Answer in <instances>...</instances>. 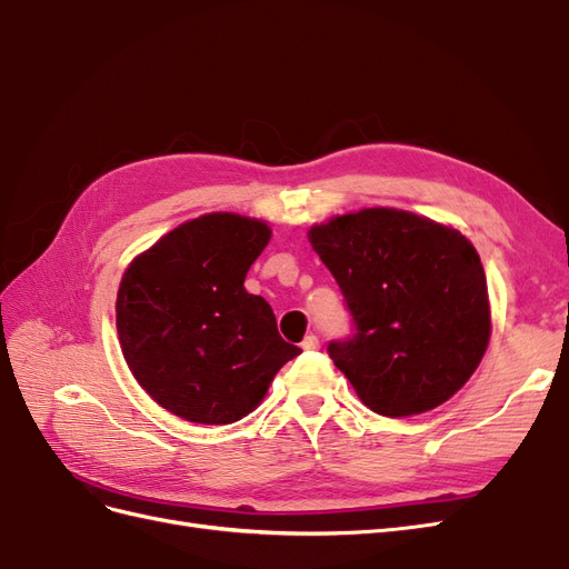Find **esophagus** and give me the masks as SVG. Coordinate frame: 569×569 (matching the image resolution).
<instances>
[{"instance_id": "esophagus-1", "label": "esophagus", "mask_w": 569, "mask_h": 569, "mask_svg": "<svg viewBox=\"0 0 569 569\" xmlns=\"http://www.w3.org/2000/svg\"><path fill=\"white\" fill-rule=\"evenodd\" d=\"M301 349L303 351H318L320 349V339L316 335H308L303 341H301Z\"/></svg>"}]
</instances>
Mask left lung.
I'll return each instance as SVG.
<instances>
[{
    "label": "left lung",
    "mask_w": 569,
    "mask_h": 569,
    "mask_svg": "<svg viewBox=\"0 0 569 569\" xmlns=\"http://www.w3.org/2000/svg\"><path fill=\"white\" fill-rule=\"evenodd\" d=\"M308 239L353 320L327 353L360 401L387 418L449 401L491 335L485 268L468 239L396 209L339 216Z\"/></svg>",
    "instance_id": "1"
}]
</instances>
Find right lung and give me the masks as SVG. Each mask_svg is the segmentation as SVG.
<instances>
[{
	"instance_id": "obj_1",
	"label": "right lung",
	"mask_w": 569,
	"mask_h": 569,
	"mask_svg": "<svg viewBox=\"0 0 569 569\" xmlns=\"http://www.w3.org/2000/svg\"><path fill=\"white\" fill-rule=\"evenodd\" d=\"M270 239L261 220L209 213L137 256L120 280L116 327L134 380L173 416L230 425L261 403L301 353L244 278Z\"/></svg>"
}]
</instances>
